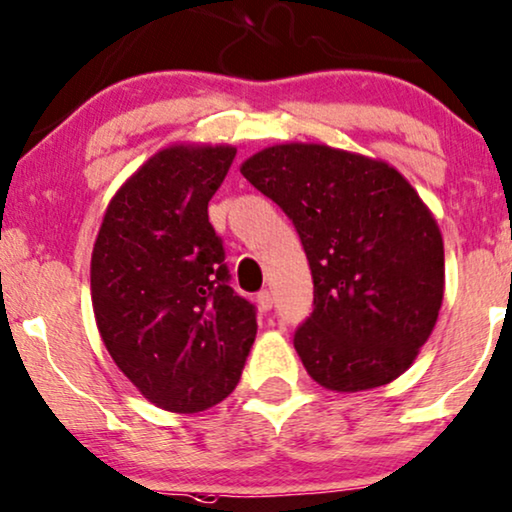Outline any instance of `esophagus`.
<instances>
[{
	"label": "esophagus",
	"instance_id": "34e87169",
	"mask_svg": "<svg viewBox=\"0 0 512 512\" xmlns=\"http://www.w3.org/2000/svg\"><path fill=\"white\" fill-rule=\"evenodd\" d=\"M256 303H258V308H261V310H272V305H275V298H272V291H268V289L258 291Z\"/></svg>",
	"mask_w": 512,
	"mask_h": 512
}]
</instances>
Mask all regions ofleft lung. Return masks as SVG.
<instances>
[{
	"mask_svg": "<svg viewBox=\"0 0 512 512\" xmlns=\"http://www.w3.org/2000/svg\"><path fill=\"white\" fill-rule=\"evenodd\" d=\"M242 176L280 207L313 275V313L294 331L305 371L338 393L386 386L428 341L444 294L442 235L388 164L289 143L258 152Z\"/></svg>",
	"mask_w": 512,
	"mask_h": 512,
	"instance_id": "left-lung-1",
	"label": "left lung"
}]
</instances>
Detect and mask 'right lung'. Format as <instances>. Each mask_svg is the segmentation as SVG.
I'll return each instance as SVG.
<instances>
[{
  "label": "right lung",
  "instance_id": "obj_1",
  "mask_svg": "<svg viewBox=\"0 0 512 512\" xmlns=\"http://www.w3.org/2000/svg\"><path fill=\"white\" fill-rule=\"evenodd\" d=\"M235 155L228 145L157 152L112 197L91 256L105 348L150 402L178 414L235 390L258 329L207 211Z\"/></svg>",
  "mask_w": 512,
  "mask_h": 512
}]
</instances>
